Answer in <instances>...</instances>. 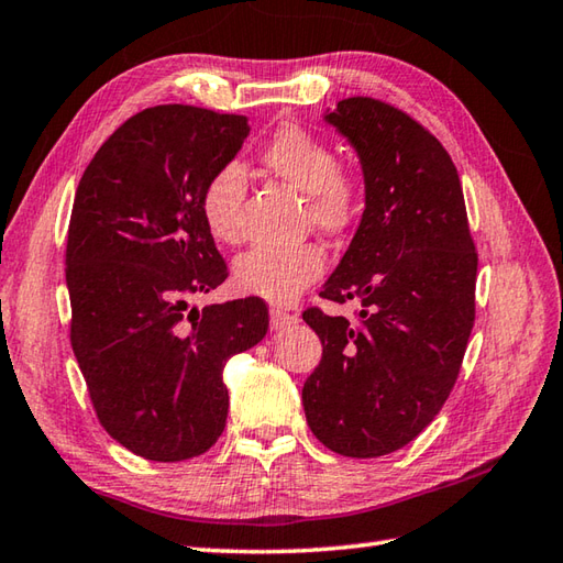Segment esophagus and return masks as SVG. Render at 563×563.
I'll return each mask as SVG.
<instances>
[{"label":"esophagus","instance_id":"obj_1","mask_svg":"<svg viewBox=\"0 0 563 563\" xmlns=\"http://www.w3.org/2000/svg\"><path fill=\"white\" fill-rule=\"evenodd\" d=\"M292 324H297V314L285 312V309H278V307L271 309V329L280 331V329H290Z\"/></svg>","mask_w":563,"mask_h":563}]
</instances>
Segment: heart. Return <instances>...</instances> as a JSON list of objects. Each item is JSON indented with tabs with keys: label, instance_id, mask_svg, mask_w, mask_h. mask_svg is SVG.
<instances>
[{
	"label": "heart",
	"instance_id": "heart-1",
	"mask_svg": "<svg viewBox=\"0 0 563 563\" xmlns=\"http://www.w3.org/2000/svg\"><path fill=\"white\" fill-rule=\"evenodd\" d=\"M263 169L305 196L307 222L314 230L341 236L351 232L363 214L365 194L361 178L339 166V154L327 140L297 123H285L261 150ZM244 200V174L224 164L200 190V218L214 242L236 244L242 236L239 210ZM327 256L317 244L292 249L254 246L234 263L239 292L273 305H288L321 278Z\"/></svg>",
	"mask_w": 563,
	"mask_h": 563
}]
</instances>
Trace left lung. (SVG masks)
Listing matches in <instances>:
<instances>
[{
    "mask_svg": "<svg viewBox=\"0 0 563 563\" xmlns=\"http://www.w3.org/2000/svg\"><path fill=\"white\" fill-rule=\"evenodd\" d=\"M324 121L357 152L365 210L319 295L363 309L355 327L305 309L324 351L302 404L319 442L367 460L409 445L450 397L474 327L479 258L457 169L421 123L369 97L339 101Z\"/></svg>",
    "mask_w": 563,
    "mask_h": 563,
    "instance_id": "left-lung-1",
    "label": "left lung"
}]
</instances>
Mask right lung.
Here are the masks:
<instances>
[{"instance_id":"right-lung-1","label":"right lung","mask_w":563,"mask_h":563,"mask_svg":"<svg viewBox=\"0 0 563 563\" xmlns=\"http://www.w3.org/2000/svg\"><path fill=\"white\" fill-rule=\"evenodd\" d=\"M249 130L246 115L154 106L103 142L77 186L65 251L71 351L106 433L152 462L218 442L230 406L222 367L268 331L258 297L188 307L227 278L200 190Z\"/></svg>"}]
</instances>
